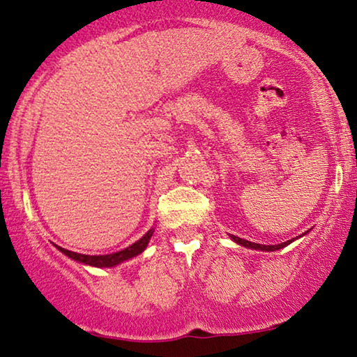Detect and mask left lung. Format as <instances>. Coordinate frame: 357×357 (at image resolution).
Wrapping results in <instances>:
<instances>
[{"label":"left lung","instance_id":"8db88e82","mask_svg":"<svg viewBox=\"0 0 357 357\" xmlns=\"http://www.w3.org/2000/svg\"><path fill=\"white\" fill-rule=\"evenodd\" d=\"M236 243L241 245V246H246V248H253V250H263V251H275V250H281L284 246H287L291 241L294 240H289L286 243H281V245H259V243H251L248 240H243V238H238V236H231Z\"/></svg>","mask_w":357,"mask_h":357}]
</instances>
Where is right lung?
I'll use <instances>...</instances> for the list:
<instances>
[{
	"label": "right lung",
	"instance_id": "obj_1",
	"mask_svg": "<svg viewBox=\"0 0 357 357\" xmlns=\"http://www.w3.org/2000/svg\"><path fill=\"white\" fill-rule=\"evenodd\" d=\"M151 235H153V230H150L149 234H145L139 241H135L134 245H130L129 248L117 251V253H112V255H101V256L79 255V253H75V251L61 248V246H56V245L55 246L61 251V253H65L66 256H68V258L79 261V263H83V264L96 266V268H112V266L122 263V261H127V259L134 258V256H137V255H140L142 251L146 248V245H149Z\"/></svg>",
	"mask_w": 357,
	"mask_h": 357
}]
</instances>
